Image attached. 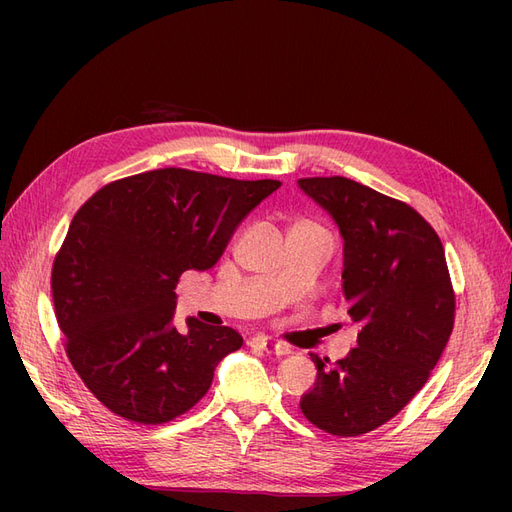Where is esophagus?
Listing matches in <instances>:
<instances>
[{"instance_id":"esophagus-1","label":"esophagus","mask_w":512,"mask_h":512,"mask_svg":"<svg viewBox=\"0 0 512 512\" xmlns=\"http://www.w3.org/2000/svg\"><path fill=\"white\" fill-rule=\"evenodd\" d=\"M247 344H250L252 348H258V350L267 352V354H277V356H284V354L290 352V348H288L286 344L273 342V339H269V337H254V339H250V342H247Z\"/></svg>"}]
</instances>
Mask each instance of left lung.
Wrapping results in <instances>:
<instances>
[{
	"label": "left lung",
	"instance_id": "1",
	"mask_svg": "<svg viewBox=\"0 0 512 512\" xmlns=\"http://www.w3.org/2000/svg\"><path fill=\"white\" fill-rule=\"evenodd\" d=\"M344 239V297L359 322L356 348L316 382L305 418L333 436L374 431L423 389L453 333L455 292L444 247L423 215L346 177L299 179Z\"/></svg>",
	"mask_w": 512,
	"mask_h": 512
}]
</instances>
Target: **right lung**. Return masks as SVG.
Masks as SVG:
<instances>
[{
  "label": "right lung",
  "mask_w": 512,
  "mask_h": 512,
  "mask_svg": "<svg viewBox=\"0 0 512 512\" xmlns=\"http://www.w3.org/2000/svg\"><path fill=\"white\" fill-rule=\"evenodd\" d=\"M280 185L158 168L104 185L76 211L53 262L55 316L72 367L108 410L160 425L205 397L243 337L196 318L179 331L177 282L211 269Z\"/></svg>",
  "instance_id": "1"
}]
</instances>
